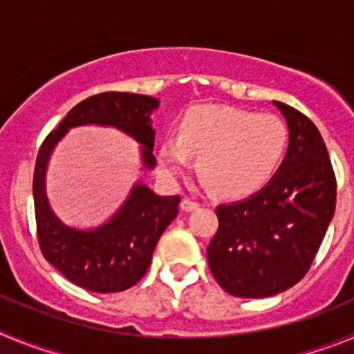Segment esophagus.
Instances as JSON below:
<instances>
[{"label":"esophagus","instance_id":"esophagus-1","mask_svg":"<svg viewBox=\"0 0 354 354\" xmlns=\"http://www.w3.org/2000/svg\"><path fill=\"white\" fill-rule=\"evenodd\" d=\"M198 207H200L198 202H195V200H192V198H183V202H180V209L186 212H192Z\"/></svg>","mask_w":354,"mask_h":354}]
</instances>
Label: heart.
<instances>
[{
	"label": "heart",
	"instance_id": "obj_1",
	"mask_svg": "<svg viewBox=\"0 0 354 354\" xmlns=\"http://www.w3.org/2000/svg\"><path fill=\"white\" fill-rule=\"evenodd\" d=\"M289 133L274 115L205 104L179 120L177 138L159 143L158 162L168 180L179 179L198 158V174L218 195L245 198L273 179L287 152Z\"/></svg>",
	"mask_w": 354,
	"mask_h": 354
}]
</instances>
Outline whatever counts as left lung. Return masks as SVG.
I'll return each mask as SVG.
<instances>
[{
  "label": "left lung",
  "mask_w": 354,
  "mask_h": 354,
  "mask_svg": "<svg viewBox=\"0 0 354 354\" xmlns=\"http://www.w3.org/2000/svg\"><path fill=\"white\" fill-rule=\"evenodd\" d=\"M289 127V149L261 192L216 207L218 232L207 262L221 289L268 298L306 274L328 230L337 180L323 136L308 117L274 101Z\"/></svg>",
  "instance_id": "left-lung-1"
}]
</instances>
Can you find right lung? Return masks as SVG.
I'll use <instances>...</instances> for the list:
<instances>
[{
    "instance_id": "add662e5",
    "label": "right lung",
    "mask_w": 354,
    "mask_h": 354,
    "mask_svg": "<svg viewBox=\"0 0 354 354\" xmlns=\"http://www.w3.org/2000/svg\"><path fill=\"white\" fill-rule=\"evenodd\" d=\"M159 108L156 97L104 92L76 104L48 134L39 150L33 174L37 237L44 257L67 280L92 292H120L138 283L149 270L152 253L165 228L179 212L180 196H159L136 183L122 207L106 223L80 230L62 223L46 196V168L53 150L68 129L108 126L126 133L142 145L147 170L156 167V131L150 113Z\"/></svg>"
}]
</instances>
